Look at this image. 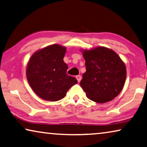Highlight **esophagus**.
<instances>
[{
    "instance_id": "1",
    "label": "esophagus",
    "mask_w": 147,
    "mask_h": 147,
    "mask_svg": "<svg viewBox=\"0 0 147 147\" xmlns=\"http://www.w3.org/2000/svg\"><path fill=\"white\" fill-rule=\"evenodd\" d=\"M76 79H77V81L78 82H80V81L81 80V79H82V76H81L80 75H77L76 76Z\"/></svg>"
}]
</instances>
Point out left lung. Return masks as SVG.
Wrapping results in <instances>:
<instances>
[{
  "mask_svg": "<svg viewBox=\"0 0 147 147\" xmlns=\"http://www.w3.org/2000/svg\"><path fill=\"white\" fill-rule=\"evenodd\" d=\"M82 54L86 71L80 84L87 97L100 104L114 99L126 79V67L121 58L105 47L84 50Z\"/></svg>",
  "mask_w": 147,
  "mask_h": 147,
  "instance_id": "8db88e82",
  "label": "left lung"
}]
</instances>
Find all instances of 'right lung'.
<instances>
[{
	"label": "right lung",
	"mask_w": 147,
	"mask_h": 147,
	"mask_svg": "<svg viewBox=\"0 0 147 147\" xmlns=\"http://www.w3.org/2000/svg\"><path fill=\"white\" fill-rule=\"evenodd\" d=\"M66 48L58 44L47 46L32 55L26 76L35 93L42 99L55 102L63 98L77 80L67 74L63 61Z\"/></svg>",
	"instance_id": "1"
}]
</instances>
